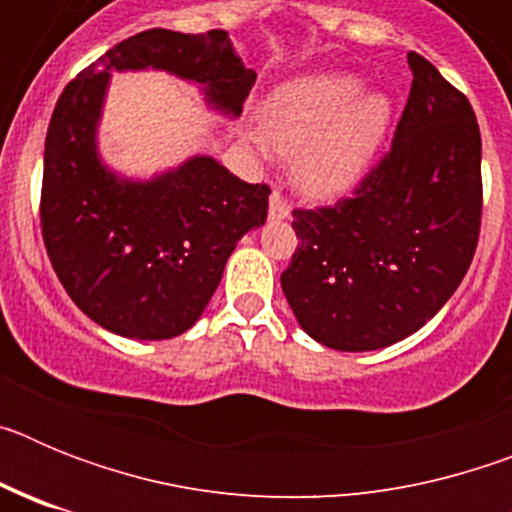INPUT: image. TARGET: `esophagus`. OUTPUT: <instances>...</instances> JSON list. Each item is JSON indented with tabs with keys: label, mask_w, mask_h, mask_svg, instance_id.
<instances>
[{
	"label": "esophagus",
	"mask_w": 512,
	"mask_h": 512,
	"mask_svg": "<svg viewBox=\"0 0 512 512\" xmlns=\"http://www.w3.org/2000/svg\"><path fill=\"white\" fill-rule=\"evenodd\" d=\"M269 217H271V220H287V217H289V205H287V200H284V197L279 192L271 194Z\"/></svg>",
	"instance_id": "esophagus-1"
}]
</instances>
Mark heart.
Wrapping results in <instances>:
<instances>
[{
	"instance_id": "b5f03b06",
	"label": "heart",
	"mask_w": 512,
	"mask_h": 512,
	"mask_svg": "<svg viewBox=\"0 0 512 512\" xmlns=\"http://www.w3.org/2000/svg\"><path fill=\"white\" fill-rule=\"evenodd\" d=\"M392 99L366 92L354 74L292 79L261 107V153L295 156V184L315 200L346 194L372 169L392 128Z\"/></svg>"
}]
</instances>
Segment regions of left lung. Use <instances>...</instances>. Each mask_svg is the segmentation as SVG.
Here are the masks:
<instances>
[{
	"label": "left lung",
	"mask_w": 512,
	"mask_h": 512,
	"mask_svg": "<svg viewBox=\"0 0 512 512\" xmlns=\"http://www.w3.org/2000/svg\"><path fill=\"white\" fill-rule=\"evenodd\" d=\"M413 87L392 148L354 197L295 210L300 246L282 289L307 336L336 351L408 338L467 274L482 220V138L472 104L410 51Z\"/></svg>",
	"instance_id": "8db88e82"
}]
</instances>
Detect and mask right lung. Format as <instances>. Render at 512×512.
Segmentation results:
<instances>
[{
	"instance_id": "add662e5",
	"label": "right lung",
	"mask_w": 512,
	"mask_h": 512,
	"mask_svg": "<svg viewBox=\"0 0 512 512\" xmlns=\"http://www.w3.org/2000/svg\"><path fill=\"white\" fill-rule=\"evenodd\" d=\"M158 69L200 84L207 104L243 112L256 71L225 30L153 27L122 40L58 97L43 156L40 228L53 271L87 318L138 341L182 336L205 312L235 243L266 223L269 187L210 156L148 182L102 164L97 125L112 71Z\"/></svg>"
}]
</instances>
